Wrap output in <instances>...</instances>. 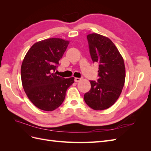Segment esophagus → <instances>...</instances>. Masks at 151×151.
I'll return each mask as SVG.
<instances>
[{"label": "esophagus", "instance_id": "34e87169", "mask_svg": "<svg viewBox=\"0 0 151 151\" xmlns=\"http://www.w3.org/2000/svg\"><path fill=\"white\" fill-rule=\"evenodd\" d=\"M82 79L81 78H78V77H76V78L74 79V81L76 82V83H78V82H79Z\"/></svg>", "mask_w": 151, "mask_h": 151}]
</instances>
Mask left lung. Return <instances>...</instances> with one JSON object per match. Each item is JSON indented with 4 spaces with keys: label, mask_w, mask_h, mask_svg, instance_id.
Here are the masks:
<instances>
[{
    "label": "left lung",
    "mask_w": 151,
    "mask_h": 151,
    "mask_svg": "<svg viewBox=\"0 0 151 151\" xmlns=\"http://www.w3.org/2000/svg\"><path fill=\"white\" fill-rule=\"evenodd\" d=\"M93 62L99 64L97 82L90 81L91 89L84 95L88 106L103 110L115 103L122 91L125 80L124 61L111 40L97 33L87 36Z\"/></svg>",
    "instance_id": "left-lung-1"
}]
</instances>
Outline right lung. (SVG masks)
Returning a JSON list of instances; mask_svg holds the SVG:
<instances>
[{"instance_id":"obj_1","label":"right lung","mask_w":151,"mask_h":151,"mask_svg":"<svg viewBox=\"0 0 151 151\" xmlns=\"http://www.w3.org/2000/svg\"><path fill=\"white\" fill-rule=\"evenodd\" d=\"M69 42L49 38L35 43L22 63L21 76L26 95L35 106L51 111L58 108L65 98L74 77L65 79L57 76L59 61Z\"/></svg>"}]
</instances>
